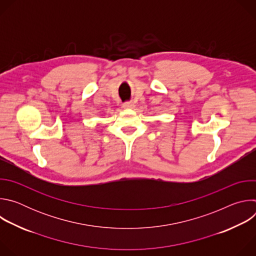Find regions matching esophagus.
I'll use <instances>...</instances> for the list:
<instances>
[{
	"label": "esophagus",
	"instance_id": "obj_1",
	"mask_svg": "<svg viewBox=\"0 0 256 256\" xmlns=\"http://www.w3.org/2000/svg\"><path fill=\"white\" fill-rule=\"evenodd\" d=\"M122 107L126 108V109H132V108L134 107V103L132 102V101H128V102H124L122 104Z\"/></svg>",
	"mask_w": 256,
	"mask_h": 256
}]
</instances>
